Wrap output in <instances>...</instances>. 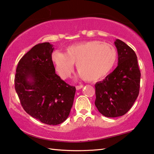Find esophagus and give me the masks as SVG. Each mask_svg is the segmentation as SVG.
<instances>
[{
	"instance_id": "esophagus-1",
	"label": "esophagus",
	"mask_w": 154,
	"mask_h": 154,
	"mask_svg": "<svg viewBox=\"0 0 154 154\" xmlns=\"http://www.w3.org/2000/svg\"><path fill=\"white\" fill-rule=\"evenodd\" d=\"M83 88V85H77V86H76L77 90H79V89H82V88Z\"/></svg>"
}]
</instances>
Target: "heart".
<instances>
[{
    "label": "heart",
    "mask_w": 154,
    "mask_h": 154,
    "mask_svg": "<svg viewBox=\"0 0 154 154\" xmlns=\"http://www.w3.org/2000/svg\"><path fill=\"white\" fill-rule=\"evenodd\" d=\"M117 51L110 44L91 40L66 47L65 54L54 51L52 60L63 79H67L76 63L79 76L89 82L102 79L115 65Z\"/></svg>",
    "instance_id": "b5f03b06"
}]
</instances>
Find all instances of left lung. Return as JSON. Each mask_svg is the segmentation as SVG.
Masks as SVG:
<instances>
[{
	"label": "left lung",
	"instance_id": "left-lung-1",
	"mask_svg": "<svg viewBox=\"0 0 154 154\" xmlns=\"http://www.w3.org/2000/svg\"><path fill=\"white\" fill-rule=\"evenodd\" d=\"M118 52V66L96 87L97 110L106 117L124 115L138 97L141 72L134 50L124 42H114Z\"/></svg>",
	"mask_w": 154,
	"mask_h": 154
}]
</instances>
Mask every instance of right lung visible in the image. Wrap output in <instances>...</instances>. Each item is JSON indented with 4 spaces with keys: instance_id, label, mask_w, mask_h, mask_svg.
<instances>
[{
    "instance_id": "1",
    "label": "right lung",
    "mask_w": 154,
    "mask_h": 154,
    "mask_svg": "<svg viewBox=\"0 0 154 154\" xmlns=\"http://www.w3.org/2000/svg\"><path fill=\"white\" fill-rule=\"evenodd\" d=\"M53 50L49 42L33 46L19 60L15 77V90L25 111L49 125L66 121L76 91L55 73Z\"/></svg>"
}]
</instances>
